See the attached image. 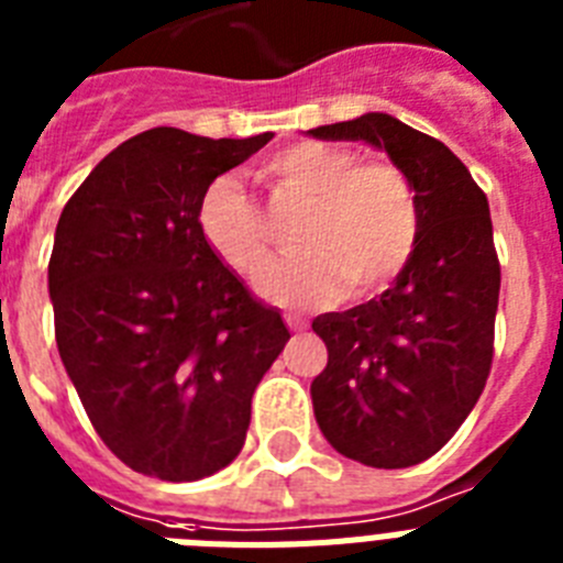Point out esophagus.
I'll use <instances>...</instances> for the list:
<instances>
[{
	"instance_id": "esophagus-1",
	"label": "esophagus",
	"mask_w": 563,
	"mask_h": 563,
	"mask_svg": "<svg viewBox=\"0 0 563 563\" xmlns=\"http://www.w3.org/2000/svg\"><path fill=\"white\" fill-rule=\"evenodd\" d=\"M283 320H286V325H289L291 332H303V329H306V320L295 318V314H286V318H283Z\"/></svg>"
}]
</instances>
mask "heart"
<instances>
[{"label": "heart", "mask_w": 563, "mask_h": 563, "mask_svg": "<svg viewBox=\"0 0 563 563\" xmlns=\"http://www.w3.org/2000/svg\"><path fill=\"white\" fill-rule=\"evenodd\" d=\"M274 191L309 200L297 245L260 280V295L280 306H325L384 291L418 245V200L398 165L357 163L349 148L297 143L266 163ZM197 229L220 263L257 277L272 238L257 202L234 177H217L200 197Z\"/></svg>", "instance_id": "b5f03b06"}]
</instances>
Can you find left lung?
Instances as JSON below:
<instances>
[{
  "label": "left lung",
  "instance_id": "1",
  "mask_svg": "<svg viewBox=\"0 0 563 563\" xmlns=\"http://www.w3.org/2000/svg\"><path fill=\"white\" fill-rule=\"evenodd\" d=\"M309 134L386 151L418 200V245L389 289L311 320L329 349L311 380L320 432L357 464L404 470L450 441L489 377L500 291L489 202L441 140L389 113Z\"/></svg>",
  "mask_w": 563,
  "mask_h": 563
}]
</instances>
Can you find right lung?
<instances>
[{"label":"right lung","mask_w":563,"mask_h":563,"mask_svg":"<svg viewBox=\"0 0 563 563\" xmlns=\"http://www.w3.org/2000/svg\"><path fill=\"white\" fill-rule=\"evenodd\" d=\"M268 140L143 131L88 174L56 223L59 357L108 450L151 478L229 466L260 377L291 338L197 229L202 191Z\"/></svg>","instance_id":"right-lung-1"}]
</instances>
